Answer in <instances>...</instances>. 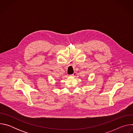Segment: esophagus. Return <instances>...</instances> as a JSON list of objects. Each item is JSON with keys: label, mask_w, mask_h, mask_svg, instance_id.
Instances as JSON below:
<instances>
[{"label": "esophagus", "mask_w": 133, "mask_h": 133, "mask_svg": "<svg viewBox=\"0 0 133 133\" xmlns=\"http://www.w3.org/2000/svg\"><path fill=\"white\" fill-rule=\"evenodd\" d=\"M76 72H74L72 75H71L70 76L71 77H75V76H76Z\"/></svg>", "instance_id": "obj_1"}]
</instances>
